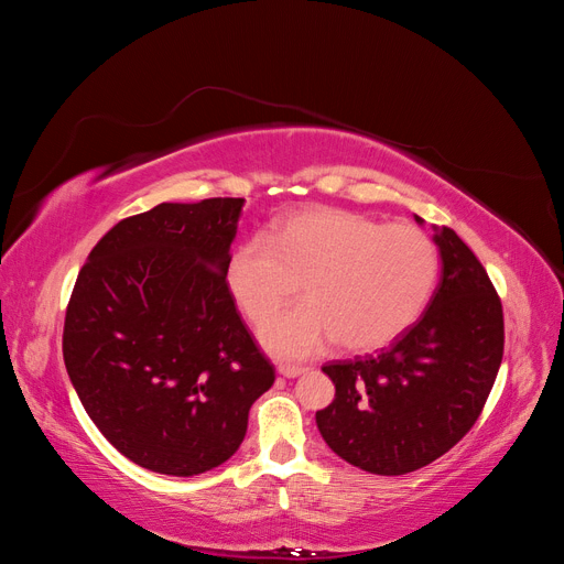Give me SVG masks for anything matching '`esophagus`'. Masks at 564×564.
<instances>
[{"instance_id": "1", "label": "esophagus", "mask_w": 564, "mask_h": 564, "mask_svg": "<svg viewBox=\"0 0 564 564\" xmlns=\"http://www.w3.org/2000/svg\"><path fill=\"white\" fill-rule=\"evenodd\" d=\"M303 371H305V367H299V365H280L278 367V373H282L284 379H296Z\"/></svg>"}]
</instances>
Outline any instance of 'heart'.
<instances>
[{"label":"heart","mask_w":564,"mask_h":564,"mask_svg":"<svg viewBox=\"0 0 564 564\" xmlns=\"http://www.w3.org/2000/svg\"><path fill=\"white\" fill-rule=\"evenodd\" d=\"M437 247L412 224L308 209L237 245L224 282L240 313L259 324L303 282L308 301L268 319L263 346L280 360H305L338 338L369 352L390 346L421 317L437 280Z\"/></svg>","instance_id":"1"}]
</instances>
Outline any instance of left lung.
Here are the masks:
<instances>
[{
  "instance_id": "1",
  "label": "left lung",
  "mask_w": 564,
  "mask_h": 564,
  "mask_svg": "<svg viewBox=\"0 0 564 564\" xmlns=\"http://www.w3.org/2000/svg\"><path fill=\"white\" fill-rule=\"evenodd\" d=\"M435 245L442 275L419 322L379 355L322 367L336 395L317 429L367 473L404 475L447 454L480 419L501 367L503 308L487 270L447 226Z\"/></svg>"
}]
</instances>
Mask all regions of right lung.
<instances>
[{
	"instance_id": "obj_1",
	"label": "right lung",
	"mask_w": 564,
	"mask_h": 564,
	"mask_svg": "<svg viewBox=\"0 0 564 564\" xmlns=\"http://www.w3.org/2000/svg\"><path fill=\"white\" fill-rule=\"evenodd\" d=\"M242 204L162 202L119 220L67 303V377L96 429L148 470L191 477L224 464L275 383L224 282Z\"/></svg>"
}]
</instances>
